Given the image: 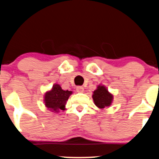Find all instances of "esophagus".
<instances>
[{
	"label": "esophagus",
	"instance_id": "esophagus-1",
	"mask_svg": "<svg viewBox=\"0 0 159 159\" xmlns=\"http://www.w3.org/2000/svg\"><path fill=\"white\" fill-rule=\"evenodd\" d=\"M76 91H77L78 92H79V93H82V92H84V89L83 86H78L76 87Z\"/></svg>",
	"mask_w": 159,
	"mask_h": 159
}]
</instances>
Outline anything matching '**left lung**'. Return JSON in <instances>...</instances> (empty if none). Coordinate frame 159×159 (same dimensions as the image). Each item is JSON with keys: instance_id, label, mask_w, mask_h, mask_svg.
<instances>
[{"instance_id": "8db88e82", "label": "left lung", "mask_w": 159, "mask_h": 159, "mask_svg": "<svg viewBox=\"0 0 159 159\" xmlns=\"http://www.w3.org/2000/svg\"><path fill=\"white\" fill-rule=\"evenodd\" d=\"M113 98V94L110 93L106 86L103 85L98 86L97 89L94 90L92 94V98L95 106L101 109L111 106Z\"/></svg>"}]
</instances>
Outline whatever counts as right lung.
Masks as SVG:
<instances>
[{
	"instance_id": "add662e5",
	"label": "right lung",
	"mask_w": 159,
	"mask_h": 159,
	"mask_svg": "<svg viewBox=\"0 0 159 159\" xmlns=\"http://www.w3.org/2000/svg\"><path fill=\"white\" fill-rule=\"evenodd\" d=\"M73 92L63 90L59 84H54L53 88L48 91L44 96V102L48 109L54 112L65 110L68 98Z\"/></svg>"
}]
</instances>
